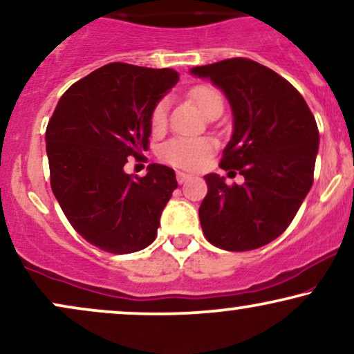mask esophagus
Here are the masks:
<instances>
[{"instance_id":"obj_1","label":"esophagus","mask_w":354,"mask_h":354,"mask_svg":"<svg viewBox=\"0 0 354 354\" xmlns=\"http://www.w3.org/2000/svg\"><path fill=\"white\" fill-rule=\"evenodd\" d=\"M192 177V174H187V172H182V170H177V180L178 184H184L185 180H189Z\"/></svg>"}]
</instances>
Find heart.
Wrapping results in <instances>:
<instances>
[{
  "instance_id": "obj_1",
  "label": "heart",
  "mask_w": 354,
  "mask_h": 354,
  "mask_svg": "<svg viewBox=\"0 0 354 354\" xmlns=\"http://www.w3.org/2000/svg\"><path fill=\"white\" fill-rule=\"evenodd\" d=\"M190 98L195 104L207 113L213 104L221 102L220 93L212 86H195L190 91ZM167 100L157 103L151 116V126L154 131H162L167 123ZM216 149V142L210 138H174L160 147V157L165 162L182 169L195 170L207 162Z\"/></svg>"
}]
</instances>
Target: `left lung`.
<instances>
[{
	"mask_svg": "<svg viewBox=\"0 0 354 354\" xmlns=\"http://www.w3.org/2000/svg\"><path fill=\"white\" fill-rule=\"evenodd\" d=\"M190 73L228 100L233 134L220 165L244 177L243 185H226L218 174L205 176L203 234L221 250H256L281 236L310 190L320 144L315 118L286 78L254 60L226 59Z\"/></svg>",
	"mask_w": 354,
	"mask_h": 354,
	"instance_id": "left-lung-1",
	"label": "left lung"
}]
</instances>
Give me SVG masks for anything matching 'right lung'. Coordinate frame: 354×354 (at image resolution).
I'll use <instances>...</instances> for the list:
<instances>
[{"label":"right lung","mask_w":354,"mask_h":354,"mask_svg":"<svg viewBox=\"0 0 354 354\" xmlns=\"http://www.w3.org/2000/svg\"><path fill=\"white\" fill-rule=\"evenodd\" d=\"M177 82L172 68L115 62L57 103L46 131L52 192L77 233L100 250L128 254L156 239L176 172L149 164L133 178L124 164L147 149L152 111Z\"/></svg>","instance_id":"add662e5"}]
</instances>
